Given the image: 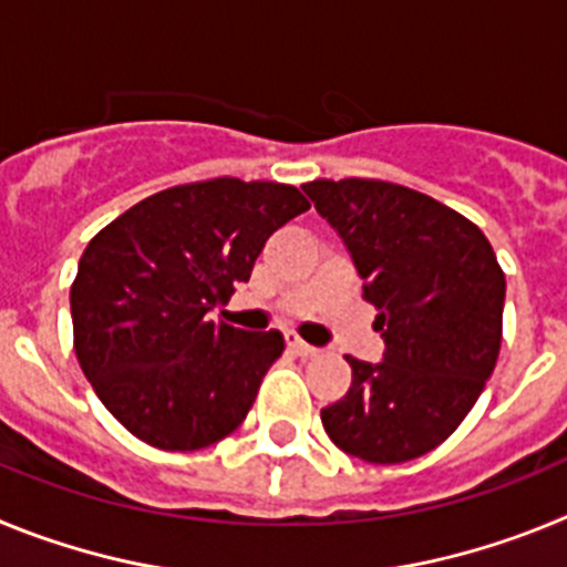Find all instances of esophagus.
<instances>
[{
  "label": "esophagus",
  "mask_w": 567,
  "mask_h": 567,
  "mask_svg": "<svg viewBox=\"0 0 567 567\" xmlns=\"http://www.w3.org/2000/svg\"><path fill=\"white\" fill-rule=\"evenodd\" d=\"M287 346H289V352L298 354V358H315V354H318L315 346H309L307 340H300L295 332H287Z\"/></svg>",
  "instance_id": "obj_1"
}]
</instances>
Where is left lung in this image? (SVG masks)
I'll use <instances>...</instances> for the list:
<instances>
[{"label": "left lung", "instance_id": "1", "mask_svg": "<svg viewBox=\"0 0 567 567\" xmlns=\"http://www.w3.org/2000/svg\"><path fill=\"white\" fill-rule=\"evenodd\" d=\"M346 244L380 363L346 358L352 385L320 412L338 449L365 463H405L463 423L497 365L505 275L488 238L452 207L374 178L303 184Z\"/></svg>", "mask_w": 567, "mask_h": 567}]
</instances>
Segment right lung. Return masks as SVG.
<instances>
[{
  "instance_id": "1",
  "label": "right lung",
  "mask_w": 567,
  "mask_h": 567,
  "mask_svg": "<svg viewBox=\"0 0 567 567\" xmlns=\"http://www.w3.org/2000/svg\"><path fill=\"white\" fill-rule=\"evenodd\" d=\"M307 209L289 184L213 178L150 195L90 240L70 287L73 346L130 434L195 452L244 423L284 334L207 312L249 280L269 235Z\"/></svg>"
}]
</instances>
